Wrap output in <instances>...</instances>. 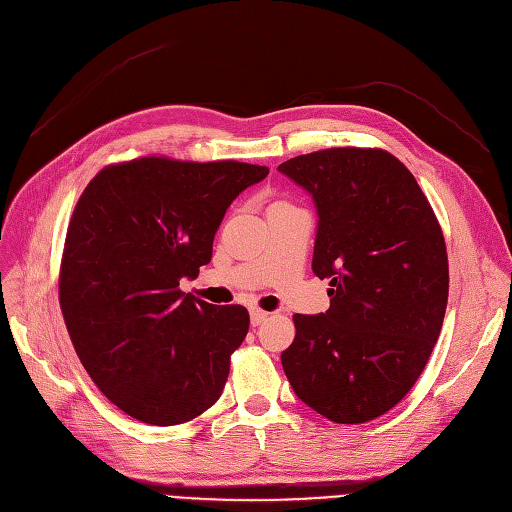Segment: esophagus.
<instances>
[{"label": "esophagus", "mask_w": 512, "mask_h": 512, "mask_svg": "<svg viewBox=\"0 0 512 512\" xmlns=\"http://www.w3.org/2000/svg\"><path fill=\"white\" fill-rule=\"evenodd\" d=\"M266 318H268V312H263V310H259V308H253V310H251V325H253V327H259Z\"/></svg>", "instance_id": "obj_1"}]
</instances>
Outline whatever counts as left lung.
<instances>
[{
	"mask_svg": "<svg viewBox=\"0 0 512 512\" xmlns=\"http://www.w3.org/2000/svg\"><path fill=\"white\" fill-rule=\"evenodd\" d=\"M278 170L314 200L312 272L331 287L327 312L293 316L282 369L327 420H375L418 382L439 339L449 293L441 225L384 149L333 147Z\"/></svg>",
	"mask_w": 512,
	"mask_h": 512,
	"instance_id": "left-lung-1",
	"label": "left lung"
}]
</instances>
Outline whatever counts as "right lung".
<instances>
[{
  "mask_svg": "<svg viewBox=\"0 0 512 512\" xmlns=\"http://www.w3.org/2000/svg\"><path fill=\"white\" fill-rule=\"evenodd\" d=\"M270 168L139 158L103 168L75 204L59 299L75 352L107 399L145 424L213 407L249 331L242 306L179 289L213 257L225 211Z\"/></svg>",
  "mask_w": 512,
  "mask_h": 512,
  "instance_id": "add662e5",
  "label": "right lung"
}]
</instances>
